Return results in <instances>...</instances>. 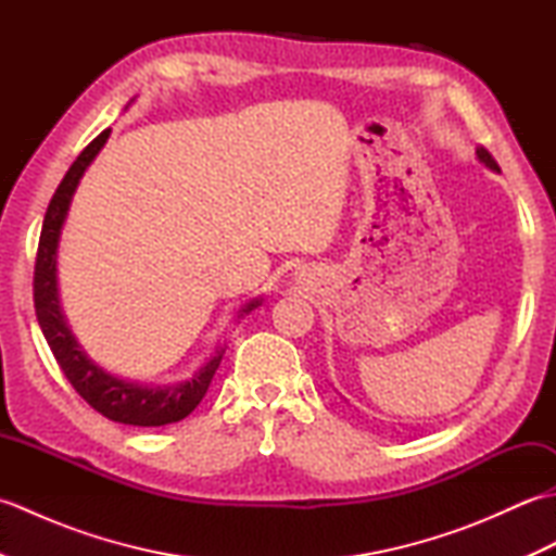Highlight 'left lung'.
<instances>
[{
	"label": "left lung",
	"instance_id": "8db88e82",
	"mask_svg": "<svg viewBox=\"0 0 556 556\" xmlns=\"http://www.w3.org/2000/svg\"><path fill=\"white\" fill-rule=\"evenodd\" d=\"M476 152H478V157H480V160H482V162H485V164H488V167H490V169H500V164H497V162H494V157H492V155H490V152H488V150H485V148H478V150H476Z\"/></svg>",
	"mask_w": 556,
	"mask_h": 556
}]
</instances>
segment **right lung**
<instances>
[{
    "label": "right lung",
    "instance_id": "1",
    "mask_svg": "<svg viewBox=\"0 0 556 556\" xmlns=\"http://www.w3.org/2000/svg\"><path fill=\"white\" fill-rule=\"evenodd\" d=\"M110 128L90 140L86 150L80 152L76 162L71 164L62 184L56 186V191L47 205L40 243H38V257H35V275H33V301H35V315L42 334L50 344L59 368L66 375L71 387L76 389L78 396L102 413L104 418L124 425H138V428H160V425L179 422L188 413L203 401L207 394V387L215 377L224 351H217V356H212L203 368H200L193 380L176 387H140L134 382L119 380L110 372L98 368L86 353L76 344L74 334L68 332L64 323L62 308H59V293H56V245L59 233H62V224L66 219V212L71 205V195H74L76 186L80 181L83 172L88 169V164L96 160L102 146L108 143ZM260 301H251L241 313H251L257 308Z\"/></svg>",
    "mask_w": 556,
    "mask_h": 556
}]
</instances>
